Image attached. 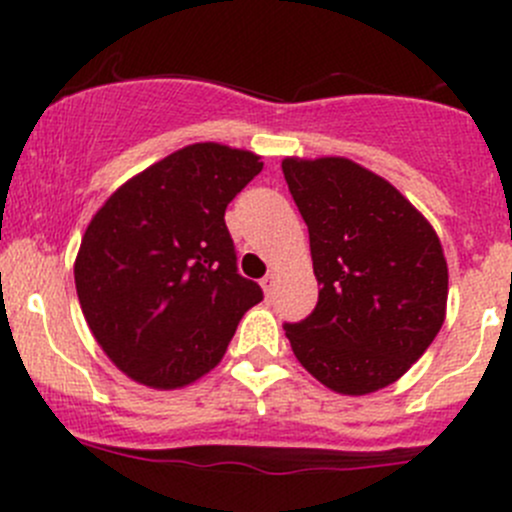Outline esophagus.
<instances>
[{
  "instance_id": "obj_1",
  "label": "esophagus",
  "mask_w": 512,
  "mask_h": 512,
  "mask_svg": "<svg viewBox=\"0 0 512 512\" xmlns=\"http://www.w3.org/2000/svg\"><path fill=\"white\" fill-rule=\"evenodd\" d=\"M260 285H262V289H265V297L270 299V297H272V292H275L277 277H275V275H265V277H262V282H260Z\"/></svg>"
}]
</instances>
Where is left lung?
I'll return each mask as SVG.
<instances>
[{
	"label": "left lung",
	"mask_w": 512,
	"mask_h": 512,
	"mask_svg": "<svg viewBox=\"0 0 512 512\" xmlns=\"http://www.w3.org/2000/svg\"><path fill=\"white\" fill-rule=\"evenodd\" d=\"M309 230L319 302L285 324L299 364L364 396L399 381L446 319L448 265L433 225L381 175L342 156L285 158Z\"/></svg>",
	"instance_id": "obj_1"
}]
</instances>
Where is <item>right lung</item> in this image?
<instances>
[{
	"mask_svg": "<svg viewBox=\"0 0 512 512\" xmlns=\"http://www.w3.org/2000/svg\"><path fill=\"white\" fill-rule=\"evenodd\" d=\"M260 156L193 143L128 178L98 208L74 262L86 324L108 359L151 389H183L220 364L262 299L237 275L225 208Z\"/></svg>",
	"mask_w": 512,
	"mask_h": 512,
	"instance_id": "obj_1",
	"label": "right lung"
}]
</instances>
